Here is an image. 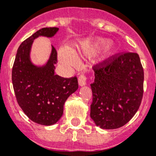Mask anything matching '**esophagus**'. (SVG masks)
Segmentation results:
<instances>
[{"label":"esophagus","mask_w":156,"mask_h":156,"mask_svg":"<svg viewBox=\"0 0 156 156\" xmlns=\"http://www.w3.org/2000/svg\"><path fill=\"white\" fill-rule=\"evenodd\" d=\"M78 82H79V85L81 86V87L86 85V83H87V78H86V76L83 74H81L79 78H78Z\"/></svg>","instance_id":"esophagus-1"}]
</instances>
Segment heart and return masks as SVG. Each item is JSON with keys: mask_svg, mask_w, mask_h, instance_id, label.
I'll list each match as a JSON object with an SVG mask.
<instances>
[{"mask_svg": "<svg viewBox=\"0 0 156 156\" xmlns=\"http://www.w3.org/2000/svg\"><path fill=\"white\" fill-rule=\"evenodd\" d=\"M105 46L103 49V55L106 57H109L115 53L116 48L112 43H107L104 39H99L96 41H86L80 44L76 50H71L69 48H61L59 52L60 60L63 63L69 66H75L77 63V59L76 55L78 53L83 54H90L97 51L98 50Z\"/></svg>", "mask_w": 156, "mask_h": 156, "instance_id": "1", "label": "heart"}]
</instances>
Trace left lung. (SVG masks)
<instances>
[{"mask_svg": "<svg viewBox=\"0 0 156 156\" xmlns=\"http://www.w3.org/2000/svg\"><path fill=\"white\" fill-rule=\"evenodd\" d=\"M93 69L90 117L101 129L123 126L137 112L143 96L144 71L139 55H112Z\"/></svg>", "mask_w": 156, "mask_h": 156, "instance_id": "obj_1", "label": "left lung"}]
</instances>
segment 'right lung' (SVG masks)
<instances>
[{"label":"right lung","mask_w":156,"mask_h":156,"mask_svg":"<svg viewBox=\"0 0 156 156\" xmlns=\"http://www.w3.org/2000/svg\"><path fill=\"white\" fill-rule=\"evenodd\" d=\"M57 27H44L20 45L12 68V83L16 99L27 116L36 123L50 126L59 121L67 98L78 89L76 76L63 78L54 73L57 52L52 46L47 64L37 66L30 58L34 40L40 36L51 37Z\"/></svg>","instance_id":"1"}]
</instances>
